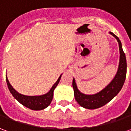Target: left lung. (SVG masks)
<instances>
[{
	"instance_id": "obj_1",
	"label": "left lung",
	"mask_w": 131,
	"mask_h": 131,
	"mask_svg": "<svg viewBox=\"0 0 131 131\" xmlns=\"http://www.w3.org/2000/svg\"><path fill=\"white\" fill-rule=\"evenodd\" d=\"M109 33L117 39L119 43L120 55L117 72L113 79L112 80V82L106 88L94 95H86L81 93L77 88L75 79L73 78L72 85L74 90L75 99L77 101V103L83 108L88 109H95L104 106L118 94L125 82L127 72V63L125 54L123 50L122 43L118 37L112 32H109Z\"/></svg>"
}]
</instances>
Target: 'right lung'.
Wrapping results in <instances>:
<instances>
[{
  "label": "right lung",
  "mask_w": 131,
  "mask_h": 131,
  "mask_svg": "<svg viewBox=\"0 0 131 131\" xmlns=\"http://www.w3.org/2000/svg\"><path fill=\"white\" fill-rule=\"evenodd\" d=\"M61 76H62V74L59 77L57 82L54 84V85L48 93L41 95H35V96H28V95H25L19 93L11 85V84L8 79L6 73V83H7L8 88L10 93L12 94L13 97L15 99H17L19 103L23 104L24 106L28 108H30V109H33V110H42V109H44L48 107L50 105V103L52 101L54 90L55 88L58 86V83L60 80V78H61Z\"/></svg>",
  "instance_id": "right-lung-1"
}]
</instances>
